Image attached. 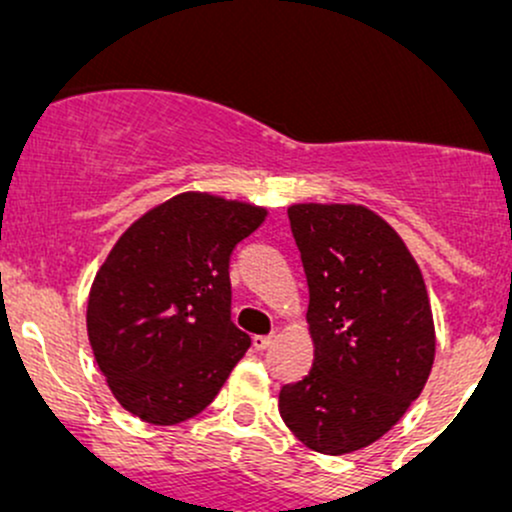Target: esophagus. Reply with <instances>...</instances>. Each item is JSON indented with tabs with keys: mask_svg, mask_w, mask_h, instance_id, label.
I'll return each mask as SVG.
<instances>
[{
	"mask_svg": "<svg viewBox=\"0 0 512 512\" xmlns=\"http://www.w3.org/2000/svg\"><path fill=\"white\" fill-rule=\"evenodd\" d=\"M269 344H272V337H264V334H257V337H252V346H255L257 351H264Z\"/></svg>",
	"mask_w": 512,
	"mask_h": 512,
	"instance_id": "obj_1",
	"label": "esophagus"
}]
</instances>
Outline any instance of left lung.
Segmentation results:
<instances>
[{
    "label": "left lung",
    "instance_id": "left-lung-1",
    "mask_svg": "<svg viewBox=\"0 0 512 512\" xmlns=\"http://www.w3.org/2000/svg\"><path fill=\"white\" fill-rule=\"evenodd\" d=\"M308 279L313 368L279 392L305 448L346 455L383 438L424 390L436 356L431 301L395 228L361 204H293Z\"/></svg>",
    "mask_w": 512,
    "mask_h": 512
}]
</instances>
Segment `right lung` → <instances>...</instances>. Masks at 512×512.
Segmentation results:
<instances>
[{
    "instance_id": "right-lung-1",
    "label": "right lung",
    "mask_w": 512,
    "mask_h": 512,
    "mask_svg": "<svg viewBox=\"0 0 512 512\" xmlns=\"http://www.w3.org/2000/svg\"><path fill=\"white\" fill-rule=\"evenodd\" d=\"M267 209L182 192L122 233L88 293L86 330L122 409L175 426L219 395L250 337L231 322V252Z\"/></svg>"
}]
</instances>
